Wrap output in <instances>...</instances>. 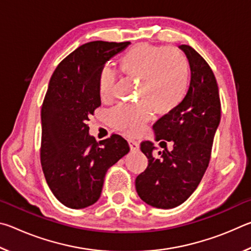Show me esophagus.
<instances>
[{
    "label": "esophagus",
    "mask_w": 251,
    "mask_h": 251,
    "mask_svg": "<svg viewBox=\"0 0 251 251\" xmlns=\"http://www.w3.org/2000/svg\"><path fill=\"white\" fill-rule=\"evenodd\" d=\"M128 144H129V147H130V151H137L139 150V144L136 142V141H133V139H129Z\"/></svg>",
    "instance_id": "esophagus-1"
}]
</instances>
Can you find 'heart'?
I'll return each instance as SVG.
<instances>
[{
    "label": "heart",
    "instance_id": "1",
    "mask_svg": "<svg viewBox=\"0 0 251 251\" xmlns=\"http://www.w3.org/2000/svg\"><path fill=\"white\" fill-rule=\"evenodd\" d=\"M126 75L141 79L137 104H121L109 110L107 120L114 128L129 136L141 133L152 117V106L159 113L178 107L188 93L190 66L180 50L166 46L142 43L131 48L120 59ZM117 74L109 65L101 67L97 76V90L103 100L112 97Z\"/></svg>",
    "mask_w": 251,
    "mask_h": 251
}]
</instances>
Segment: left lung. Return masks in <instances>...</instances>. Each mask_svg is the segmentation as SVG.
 I'll list each match as a JSON object with an SVG mask.
<instances>
[{
  "instance_id": "left-lung-1",
  "label": "left lung",
  "mask_w": 251,
  "mask_h": 251,
  "mask_svg": "<svg viewBox=\"0 0 251 251\" xmlns=\"http://www.w3.org/2000/svg\"><path fill=\"white\" fill-rule=\"evenodd\" d=\"M179 49L192 71L188 93L178 107L152 126L156 141L173 142V150L158 151L160 156L156 158L154 143L143 142L141 150L148 166L135 180L142 201L161 209L181 205L198 187L209 164L222 110L217 80L209 65L190 46L180 45Z\"/></svg>"
}]
</instances>
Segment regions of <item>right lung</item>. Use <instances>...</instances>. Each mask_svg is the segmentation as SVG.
I'll return each instance as SVG.
<instances>
[{"label": "right lung", "mask_w": 251, "mask_h": 251, "mask_svg": "<svg viewBox=\"0 0 251 251\" xmlns=\"http://www.w3.org/2000/svg\"><path fill=\"white\" fill-rule=\"evenodd\" d=\"M128 44H83L59 63L50 79L41 110V164L50 189L69 208L82 209L99 201L108 168L129 151L120 135L97 143L86 124L100 106V69Z\"/></svg>", "instance_id": "obj_1"}]
</instances>
